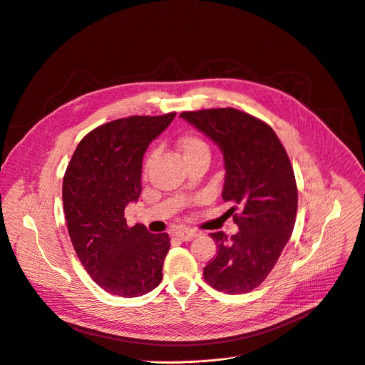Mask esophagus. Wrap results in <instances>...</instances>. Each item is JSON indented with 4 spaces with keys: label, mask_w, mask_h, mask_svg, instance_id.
Returning <instances> with one entry per match:
<instances>
[{
    "label": "esophagus",
    "mask_w": 365,
    "mask_h": 365,
    "mask_svg": "<svg viewBox=\"0 0 365 365\" xmlns=\"http://www.w3.org/2000/svg\"><path fill=\"white\" fill-rule=\"evenodd\" d=\"M197 230H193V229H189V227H183V229H179L178 232H176V236L178 237H180L182 240H185V242H187V240H192L193 237H197Z\"/></svg>",
    "instance_id": "obj_1"
}]
</instances>
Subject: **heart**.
Segmentation results:
<instances>
[{"label":"heart","instance_id":"obj_1","mask_svg":"<svg viewBox=\"0 0 365 365\" xmlns=\"http://www.w3.org/2000/svg\"><path fill=\"white\" fill-rule=\"evenodd\" d=\"M179 147H180V150H182V153H183V155H185L186 160L197 157V155H200V154H210L207 142H205L201 136L193 135V133L183 135V136L180 138V140H179ZM154 157H155V150H153V151L148 154L147 160H145V164H143V170H145V172H147V170L150 168V165H151Z\"/></svg>","mask_w":365,"mask_h":365}]
</instances>
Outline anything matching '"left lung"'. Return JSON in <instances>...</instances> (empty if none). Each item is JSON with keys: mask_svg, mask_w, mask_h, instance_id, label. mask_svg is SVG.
Listing matches in <instances>:
<instances>
[{"mask_svg": "<svg viewBox=\"0 0 365 365\" xmlns=\"http://www.w3.org/2000/svg\"><path fill=\"white\" fill-rule=\"evenodd\" d=\"M190 125L220 147L226 178L222 192L239 232L210 233L217 255L204 279L220 292L236 295L258 287L270 274L292 235L298 189L292 164L274 130L236 108L183 111Z\"/></svg>", "mask_w": 365, "mask_h": 365, "instance_id": "1", "label": "left lung"}]
</instances>
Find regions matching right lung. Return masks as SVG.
Segmentation results:
<instances>
[{
  "label": "right lung",
  "mask_w": 365,
  "mask_h": 365,
  "mask_svg": "<svg viewBox=\"0 0 365 365\" xmlns=\"http://www.w3.org/2000/svg\"><path fill=\"white\" fill-rule=\"evenodd\" d=\"M175 115H130L98 126L79 142L66 168L63 205L73 248L111 295L140 297L163 279L168 235L128 226L125 208L140 195L145 151Z\"/></svg>",
  "instance_id": "right-lung-1"
}]
</instances>
